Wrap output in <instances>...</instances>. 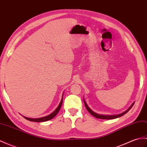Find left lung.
Segmentation results:
<instances>
[{"instance_id":"1","label":"left lung","mask_w":147,"mask_h":147,"mask_svg":"<svg viewBox=\"0 0 147 147\" xmlns=\"http://www.w3.org/2000/svg\"><path fill=\"white\" fill-rule=\"evenodd\" d=\"M84 101V105L85 107H86V108L87 109V110L89 111L91 115H92L93 116H94V117H96L97 118H100V119H105V120H112V119H115V118H117L118 117H121V116L124 115L125 113H127L130 110V109L132 108L133 106H134V103H133L131 106L130 107H129L127 110H126L125 111L121 113L120 114H118V115H100V114H98L94 112L93 110H91V109L89 108V107H88V105L86 104V102H85V101L83 100Z\"/></svg>"}]
</instances>
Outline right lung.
<instances>
[{"instance_id":"right-lung-1","label":"right lung","mask_w":147,"mask_h":147,"mask_svg":"<svg viewBox=\"0 0 147 147\" xmlns=\"http://www.w3.org/2000/svg\"><path fill=\"white\" fill-rule=\"evenodd\" d=\"M63 101V95L62 99H61V101L60 102V103H59V106L57 107V108L52 113H51L50 115H47V116H46V117L39 118H27V117H24V116H23V117H24L27 120H29L30 121H35V122H43V121H46L47 120H51V119H53L58 113V112H59V110L61 109V106H62Z\"/></svg>"}]
</instances>
